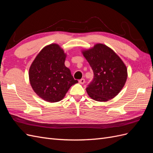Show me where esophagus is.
<instances>
[{
    "mask_svg": "<svg viewBox=\"0 0 153 153\" xmlns=\"http://www.w3.org/2000/svg\"><path fill=\"white\" fill-rule=\"evenodd\" d=\"M79 83L81 84H85V79H84V78H82L81 80H79Z\"/></svg>",
    "mask_w": 153,
    "mask_h": 153,
    "instance_id": "1",
    "label": "esophagus"
}]
</instances>
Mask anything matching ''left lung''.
<instances>
[{"instance_id": "obj_1", "label": "left lung", "mask_w": 153, "mask_h": 153, "mask_svg": "<svg viewBox=\"0 0 153 153\" xmlns=\"http://www.w3.org/2000/svg\"><path fill=\"white\" fill-rule=\"evenodd\" d=\"M82 53L94 73V78L86 88L90 98L97 101H107L116 96L128 77L127 68L114 51L102 43L82 50Z\"/></svg>"}]
</instances>
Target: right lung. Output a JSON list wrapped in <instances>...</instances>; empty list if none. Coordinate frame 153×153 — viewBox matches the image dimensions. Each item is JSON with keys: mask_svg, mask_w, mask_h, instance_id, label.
<instances>
[{"mask_svg": "<svg viewBox=\"0 0 153 153\" xmlns=\"http://www.w3.org/2000/svg\"><path fill=\"white\" fill-rule=\"evenodd\" d=\"M66 56L58 44L52 43L40 51L30 66L29 78L32 89L47 102L62 100L69 88L78 83L64 64Z\"/></svg>", "mask_w": 153, "mask_h": 153, "instance_id": "1", "label": "right lung"}]
</instances>
